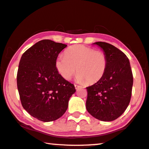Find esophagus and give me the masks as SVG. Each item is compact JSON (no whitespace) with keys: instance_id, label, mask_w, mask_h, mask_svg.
Here are the masks:
<instances>
[{"instance_id":"34e87169","label":"esophagus","mask_w":149,"mask_h":149,"mask_svg":"<svg viewBox=\"0 0 149 149\" xmlns=\"http://www.w3.org/2000/svg\"><path fill=\"white\" fill-rule=\"evenodd\" d=\"M81 86H78V85H75V88L76 89H78L79 88H81Z\"/></svg>"}]
</instances>
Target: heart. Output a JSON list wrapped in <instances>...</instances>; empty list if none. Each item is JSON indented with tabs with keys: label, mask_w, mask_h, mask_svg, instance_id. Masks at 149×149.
<instances>
[{
	"label": "heart",
	"mask_w": 149,
	"mask_h": 149,
	"mask_svg": "<svg viewBox=\"0 0 149 149\" xmlns=\"http://www.w3.org/2000/svg\"><path fill=\"white\" fill-rule=\"evenodd\" d=\"M56 68L63 79L70 80L77 71L75 79L79 83L93 84L102 79L107 68V58L101 51L75 45L66 49L64 56H58Z\"/></svg>",
	"instance_id": "b5f03b06"
}]
</instances>
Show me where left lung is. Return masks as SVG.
I'll list each match as a JSON object with an SVG mask.
<instances>
[{
  "label": "left lung",
  "mask_w": 149,
  "mask_h": 149,
  "mask_svg": "<svg viewBox=\"0 0 149 149\" xmlns=\"http://www.w3.org/2000/svg\"><path fill=\"white\" fill-rule=\"evenodd\" d=\"M107 58V68L100 81L86 87V109L97 119L112 121L119 117L128 107L133 84L128 58L113 45L97 42Z\"/></svg>",
  "instance_id": "obj_1"
}]
</instances>
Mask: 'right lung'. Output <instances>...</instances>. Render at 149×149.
Listing matches in <instances>:
<instances>
[{
  "label": "right lung",
  "instance_id": "1",
  "mask_svg": "<svg viewBox=\"0 0 149 149\" xmlns=\"http://www.w3.org/2000/svg\"><path fill=\"white\" fill-rule=\"evenodd\" d=\"M67 45L42 40L22 54L17 73V87L24 109L40 121H55L64 114L75 92L56 68L58 54Z\"/></svg>",
  "mask_w": 149,
  "mask_h": 149
}]
</instances>
